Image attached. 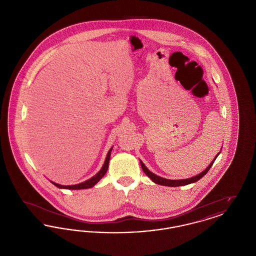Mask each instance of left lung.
<instances>
[{
	"label": "left lung",
	"mask_w": 256,
	"mask_h": 256,
	"mask_svg": "<svg viewBox=\"0 0 256 256\" xmlns=\"http://www.w3.org/2000/svg\"><path fill=\"white\" fill-rule=\"evenodd\" d=\"M220 154V152L219 154L215 156V158L213 159L212 161H211V163L207 166L206 169L204 170H202L200 174H196V176H192V178H185V180H167V178H161V176H156V174H154V172H152L150 170H148V168H146V166H145V164L140 160V164H141V167H142V170H144V172L146 174V176L154 182V183H156V184H159V185H163V186H170V187H176V186H184V185H188V184H191V183L196 182H198V180H200L202 176H204L206 174L207 172L209 170V169L211 168V166L213 165V163H214V161L216 160V158H218V156H219Z\"/></svg>",
	"instance_id": "8db88e82"
}]
</instances>
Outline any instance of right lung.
Wrapping results in <instances>:
<instances>
[{
  "label": "right lung",
  "instance_id": "obj_1",
  "mask_svg": "<svg viewBox=\"0 0 256 256\" xmlns=\"http://www.w3.org/2000/svg\"><path fill=\"white\" fill-rule=\"evenodd\" d=\"M112 148H113V146H112V148H110V150H108V154H106V158L104 163V165H102V169L98 170L94 176H92L91 178L87 180L86 182L78 183V184H74V185H61V184L54 182H50H50L52 183L54 185H56V187L60 188V189L80 190V189H88V188L93 187L94 185H96V184H97V183L102 180V176L106 174V172H108V164H110V154H111V150H112Z\"/></svg>",
  "mask_w": 256,
  "mask_h": 256
}]
</instances>
